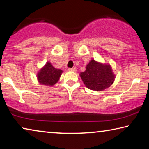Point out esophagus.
<instances>
[{
  "mask_svg": "<svg viewBox=\"0 0 149 149\" xmlns=\"http://www.w3.org/2000/svg\"><path fill=\"white\" fill-rule=\"evenodd\" d=\"M69 71H72V72H76V68H69L68 69Z\"/></svg>",
  "mask_w": 149,
  "mask_h": 149,
  "instance_id": "34e87169",
  "label": "esophagus"
}]
</instances>
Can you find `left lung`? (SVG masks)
<instances>
[{
	"label": "left lung",
	"instance_id": "1",
	"mask_svg": "<svg viewBox=\"0 0 149 149\" xmlns=\"http://www.w3.org/2000/svg\"><path fill=\"white\" fill-rule=\"evenodd\" d=\"M80 76L88 89L103 91L113 84L115 75L110 65L103 64L91 60L87 64L86 70L80 74Z\"/></svg>",
	"mask_w": 149,
	"mask_h": 149
}]
</instances>
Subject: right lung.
I'll return each mask as SVG.
<instances>
[{"label": "right lung", "mask_w": 149, "mask_h": 149, "mask_svg": "<svg viewBox=\"0 0 149 149\" xmlns=\"http://www.w3.org/2000/svg\"><path fill=\"white\" fill-rule=\"evenodd\" d=\"M62 72V70L54 68L52 64L48 62L37 74V79L42 85L52 86L58 81Z\"/></svg>", "instance_id": "add662e5"}]
</instances>
